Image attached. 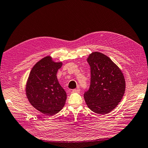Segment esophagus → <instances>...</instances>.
Returning <instances> with one entry per match:
<instances>
[{
	"mask_svg": "<svg viewBox=\"0 0 148 148\" xmlns=\"http://www.w3.org/2000/svg\"><path fill=\"white\" fill-rule=\"evenodd\" d=\"M73 93H79L80 92V89H74L72 90Z\"/></svg>",
	"mask_w": 148,
	"mask_h": 148,
	"instance_id": "34e87169",
	"label": "esophagus"
}]
</instances>
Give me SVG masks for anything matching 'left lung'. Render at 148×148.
Wrapping results in <instances>:
<instances>
[{
    "instance_id": "8db88e82",
    "label": "left lung",
    "mask_w": 148,
    "mask_h": 148,
    "mask_svg": "<svg viewBox=\"0 0 148 148\" xmlns=\"http://www.w3.org/2000/svg\"><path fill=\"white\" fill-rule=\"evenodd\" d=\"M91 83L84 94L88 107L98 114L109 113L122 100L125 80L122 71L109 57L99 52L89 54Z\"/></svg>"
}]
</instances>
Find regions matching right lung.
Here are the masks:
<instances>
[{
    "label": "right lung",
    "instance_id": "right-lung-1",
    "mask_svg": "<svg viewBox=\"0 0 148 148\" xmlns=\"http://www.w3.org/2000/svg\"><path fill=\"white\" fill-rule=\"evenodd\" d=\"M62 66V62H55L51 56L44 57L32 68L26 84L29 103L46 115L58 113L65 104L66 92L57 78Z\"/></svg>",
    "mask_w": 148,
    "mask_h": 148
}]
</instances>
